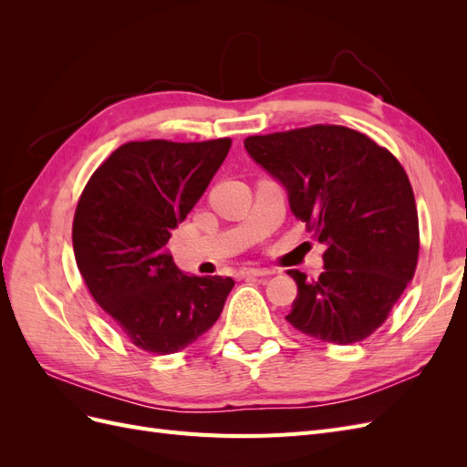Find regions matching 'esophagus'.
<instances>
[{
  "label": "esophagus",
  "mask_w": 467,
  "mask_h": 467,
  "mask_svg": "<svg viewBox=\"0 0 467 467\" xmlns=\"http://www.w3.org/2000/svg\"><path fill=\"white\" fill-rule=\"evenodd\" d=\"M266 275H273L271 271H266V268H244V271H239V278H249V276H266Z\"/></svg>",
  "instance_id": "obj_1"
}]
</instances>
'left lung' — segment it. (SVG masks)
Listing matches in <instances>:
<instances>
[{"mask_svg": "<svg viewBox=\"0 0 467 467\" xmlns=\"http://www.w3.org/2000/svg\"><path fill=\"white\" fill-rule=\"evenodd\" d=\"M245 150L288 191L294 216L327 245L325 271H288L292 327L352 345L384 323L419 261L415 194L395 155L338 124L245 138Z\"/></svg>", "mask_w": 467, "mask_h": 467, "instance_id": "left-lung-1", "label": "left lung"}]
</instances>
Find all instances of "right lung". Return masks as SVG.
Returning <instances> with one entry per match:
<instances>
[{"label":"right lung","mask_w":467,"mask_h":467,"mask_svg":"<svg viewBox=\"0 0 467 467\" xmlns=\"http://www.w3.org/2000/svg\"><path fill=\"white\" fill-rule=\"evenodd\" d=\"M230 148V138L122 144L79 196L72 228L79 273L93 300L146 352L192 345L218 321L235 285L230 276L182 275L167 249Z\"/></svg>","instance_id":"obj_1"}]
</instances>
